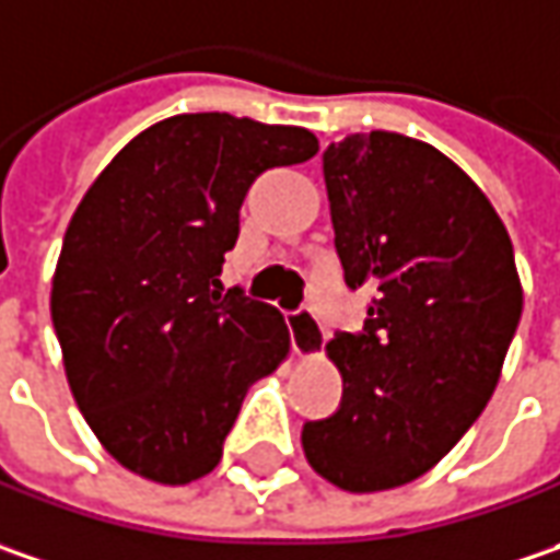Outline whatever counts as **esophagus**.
<instances>
[{
  "instance_id": "obj_1",
  "label": "esophagus",
  "mask_w": 560,
  "mask_h": 560,
  "mask_svg": "<svg viewBox=\"0 0 560 560\" xmlns=\"http://www.w3.org/2000/svg\"><path fill=\"white\" fill-rule=\"evenodd\" d=\"M288 331H291V351L298 357H316L326 345V328L310 310L288 313Z\"/></svg>"
}]
</instances>
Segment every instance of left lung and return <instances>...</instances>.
I'll return each instance as SVG.
<instances>
[{"label": "left lung", "mask_w": 560, "mask_h": 560, "mask_svg": "<svg viewBox=\"0 0 560 560\" xmlns=\"http://www.w3.org/2000/svg\"><path fill=\"white\" fill-rule=\"evenodd\" d=\"M335 250L373 301L326 345L345 392L304 423L310 467L382 492L432 470L476 423L517 331L523 291L499 212L448 156L392 131L323 153Z\"/></svg>", "instance_id": "1"}]
</instances>
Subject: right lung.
Segmentation results:
<instances>
[{
	"mask_svg": "<svg viewBox=\"0 0 560 560\" xmlns=\"http://www.w3.org/2000/svg\"><path fill=\"white\" fill-rule=\"evenodd\" d=\"M316 150L306 128L175 115L84 194L61 241L52 326L71 395L121 467L165 486L207 476L247 388L284 360L279 310L219 276L250 184Z\"/></svg>",
	"mask_w": 560,
	"mask_h": 560,
	"instance_id": "1",
	"label": "right lung"
}]
</instances>
